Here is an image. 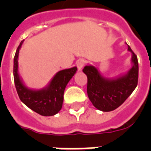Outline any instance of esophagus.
I'll use <instances>...</instances> for the list:
<instances>
[{
  "label": "esophagus",
  "mask_w": 151,
  "mask_h": 151,
  "mask_svg": "<svg viewBox=\"0 0 151 151\" xmlns=\"http://www.w3.org/2000/svg\"><path fill=\"white\" fill-rule=\"evenodd\" d=\"M76 64H77V66H78V70H81V69L83 68V66H85V59H79L78 61H77Z\"/></svg>",
  "instance_id": "1"
}]
</instances>
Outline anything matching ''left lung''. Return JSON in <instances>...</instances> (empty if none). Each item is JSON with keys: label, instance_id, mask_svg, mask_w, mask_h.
<instances>
[{"label": "left lung", "instance_id": "obj_1", "mask_svg": "<svg viewBox=\"0 0 151 151\" xmlns=\"http://www.w3.org/2000/svg\"><path fill=\"white\" fill-rule=\"evenodd\" d=\"M132 53L133 66L124 76L116 79L103 78L95 66H86L83 72L87 75V93L90 101L98 110L108 112L117 109L132 93L138 84L139 64L136 55Z\"/></svg>", "mask_w": 151, "mask_h": 151}]
</instances>
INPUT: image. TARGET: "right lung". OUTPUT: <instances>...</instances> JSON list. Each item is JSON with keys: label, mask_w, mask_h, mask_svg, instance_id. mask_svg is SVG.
I'll use <instances>...</instances> for the list:
<instances>
[{"label": "right lung", "mask_w": 151, "mask_h": 151, "mask_svg": "<svg viewBox=\"0 0 151 151\" xmlns=\"http://www.w3.org/2000/svg\"><path fill=\"white\" fill-rule=\"evenodd\" d=\"M23 41L18 47L15 57L13 75L15 88L20 100L29 109L42 116H53L61 110L63 102V93L66 85L78 70L72 67L59 71L45 88L29 89L23 85L18 73V57Z\"/></svg>", "instance_id": "obj_1"}]
</instances>
